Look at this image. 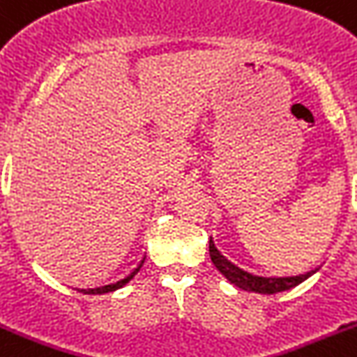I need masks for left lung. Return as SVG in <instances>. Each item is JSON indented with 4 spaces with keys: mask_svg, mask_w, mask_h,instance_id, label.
Listing matches in <instances>:
<instances>
[{
    "mask_svg": "<svg viewBox=\"0 0 357 357\" xmlns=\"http://www.w3.org/2000/svg\"><path fill=\"white\" fill-rule=\"evenodd\" d=\"M208 252H211V259L215 265V268H218L232 285L239 287V289L243 290H248V292H257V294H275V292L289 290L292 289V287L299 285V283H303L307 278H310V275L316 272L310 271L307 272V274L289 275V278H263V275H254L250 274V272L236 266L234 263H230L229 259L215 248L212 238L211 243H208Z\"/></svg>",
    "mask_w": 357,
    "mask_h": 357,
    "instance_id": "obj_1",
    "label": "left lung"
}]
</instances>
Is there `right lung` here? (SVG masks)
Instances as JSON below:
<instances>
[{
	"instance_id": "add662e5",
	"label": "right lung",
	"mask_w": 357,
	"mask_h": 357,
	"mask_svg": "<svg viewBox=\"0 0 357 357\" xmlns=\"http://www.w3.org/2000/svg\"><path fill=\"white\" fill-rule=\"evenodd\" d=\"M143 263V261H142ZM139 268H142V265L137 266V268H134L132 272H130V274L127 275V278H125V280H119V281H116V283H110V285H105V287H98V289H89V290H83V294H107V292H114V290H118V289H121V287H125L128 283V281L132 280L134 275L137 274V271H139Z\"/></svg>"
}]
</instances>
